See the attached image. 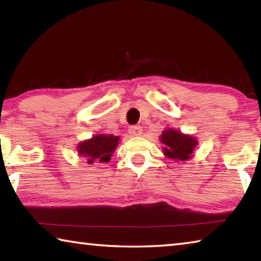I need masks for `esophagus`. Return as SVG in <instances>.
I'll return each instance as SVG.
<instances>
[{
  "mask_svg": "<svg viewBox=\"0 0 261 261\" xmlns=\"http://www.w3.org/2000/svg\"><path fill=\"white\" fill-rule=\"evenodd\" d=\"M129 134L134 137L140 136L141 134H143V129H141V126H139V125H132L129 129Z\"/></svg>",
  "mask_w": 261,
  "mask_h": 261,
  "instance_id": "1",
  "label": "esophagus"
}]
</instances>
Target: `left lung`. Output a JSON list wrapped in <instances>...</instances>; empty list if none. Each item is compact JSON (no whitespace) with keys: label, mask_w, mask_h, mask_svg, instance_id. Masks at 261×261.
Wrapping results in <instances>:
<instances>
[{"label":"left lung","mask_w":261,"mask_h":261,"mask_svg":"<svg viewBox=\"0 0 261 261\" xmlns=\"http://www.w3.org/2000/svg\"><path fill=\"white\" fill-rule=\"evenodd\" d=\"M160 140L165 145L162 149L165 155L175 161H187L191 159L194 148L198 145V141L194 137L184 135L171 127L162 132Z\"/></svg>","instance_id":"1"}]
</instances>
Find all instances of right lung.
<instances>
[{"instance_id": "right-lung-1", "label": "right lung", "mask_w": 261, "mask_h": 261, "mask_svg": "<svg viewBox=\"0 0 261 261\" xmlns=\"http://www.w3.org/2000/svg\"><path fill=\"white\" fill-rule=\"evenodd\" d=\"M120 137L114 135H96L91 139L79 143L77 151L81 156H85L87 163L109 162L118 145Z\"/></svg>"}]
</instances>
